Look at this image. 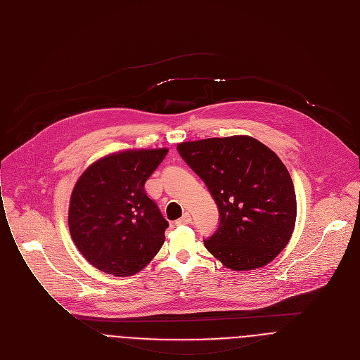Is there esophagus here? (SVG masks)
Segmentation results:
<instances>
[{"instance_id":"obj_1","label":"esophagus","mask_w":360,"mask_h":360,"mask_svg":"<svg viewBox=\"0 0 360 360\" xmlns=\"http://www.w3.org/2000/svg\"><path fill=\"white\" fill-rule=\"evenodd\" d=\"M190 221H191V215H190L188 212H184L183 217L179 219V220L176 221V224H177V226H184V224H188Z\"/></svg>"}]
</instances>
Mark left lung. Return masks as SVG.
I'll list each match as a JSON object with an SVG mask.
<instances>
[{"mask_svg":"<svg viewBox=\"0 0 360 360\" xmlns=\"http://www.w3.org/2000/svg\"><path fill=\"white\" fill-rule=\"evenodd\" d=\"M177 150L220 211L205 248L234 271L271 262L290 243L297 220L294 183L281 159L243 134L183 141Z\"/></svg>","mask_w":360,"mask_h":360,"instance_id":"8db88e82","label":"left lung"}]
</instances>
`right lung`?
Returning <instances> with one entry per match:
<instances>
[{"label":"right lung","mask_w":360,"mask_h":360,"mask_svg":"<svg viewBox=\"0 0 360 360\" xmlns=\"http://www.w3.org/2000/svg\"><path fill=\"white\" fill-rule=\"evenodd\" d=\"M169 149H129L92 163L69 201L72 241L99 271L130 276L165 243L169 223L145 190Z\"/></svg>","instance_id":"right-lung-1"}]
</instances>
